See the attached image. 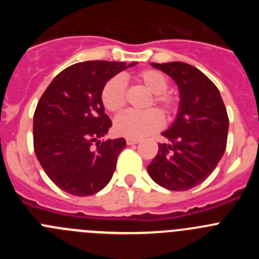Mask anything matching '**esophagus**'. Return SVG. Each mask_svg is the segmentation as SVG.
I'll list each match as a JSON object with an SVG mask.
<instances>
[{
	"label": "esophagus",
	"instance_id": "obj_1",
	"mask_svg": "<svg viewBox=\"0 0 259 259\" xmlns=\"http://www.w3.org/2000/svg\"><path fill=\"white\" fill-rule=\"evenodd\" d=\"M127 145H135V144L139 143V140H136V139H127Z\"/></svg>",
	"mask_w": 259,
	"mask_h": 259
}]
</instances>
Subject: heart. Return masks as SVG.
I'll return each mask as SVG.
<instances>
[{
    "mask_svg": "<svg viewBox=\"0 0 259 259\" xmlns=\"http://www.w3.org/2000/svg\"><path fill=\"white\" fill-rule=\"evenodd\" d=\"M135 81L143 87L146 92L152 95L148 101L146 109L155 105L159 107L166 118L170 120L179 109V98L172 93L167 92L168 80L157 70H143L134 76ZM101 101L105 109L113 114L122 113L125 107V89L124 83L120 77L110 79L102 88ZM163 124V118L159 111L152 109L143 114L125 113L115 119L114 131L116 135L127 139H144L155 134Z\"/></svg>",
    "mask_w": 259,
    "mask_h": 259,
    "instance_id": "heart-1",
    "label": "heart"
}]
</instances>
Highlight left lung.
<instances>
[{"instance_id":"1","label":"left lung","mask_w":259,"mask_h":259,"mask_svg":"<svg viewBox=\"0 0 259 259\" xmlns=\"http://www.w3.org/2000/svg\"><path fill=\"white\" fill-rule=\"evenodd\" d=\"M179 88L178 115L159 144L148 172L170 191H188L209 178L227 146L228 115L218 88L198 68L184 62L152 63Z\"/></svg>"}]
</instances>
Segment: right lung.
Segmentation results:
<instances>
[{
    "label": "right lung",
    "mask_w": 259,
    "mask_h": 259,
    "mask_svg": "<svg viewBox=\"0 0 259 259\" xmlns=\"http://www.w3.org/2000/svg\"><path fill=\"white\" fill-rule=\"evenodd\" d=\"M135 65L75 63L59 72L41 96L33 115V148L45 174L62 191L91 196L113 178L125 140H100L111 127L101 92L111 77Z\"/></svg>",
    "instance_id": "obj_1"
}]
</instances>
